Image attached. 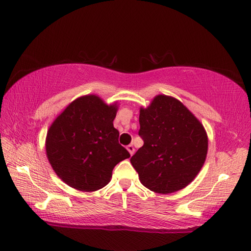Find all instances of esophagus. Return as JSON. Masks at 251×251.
I'll return each instance as SVG.
<instances>
[{
	"mask_svg": "<svg viewBox=\"0 0 251 251\" xmlns=\"http://www.w3.org/2000/svg\"><path fill=\"white\" fill-rule=\"evenodd\" d=\"M126 148H127V151H128V152H129L130 155H133V154H134V151H135V148H134V146H133V145H131V144H130V145L127 146Z\"/></svg>",
	"mask_w": 251,
	"mask_h": 251,
	"instance_id": "obj_1",
	"label": "esophagus"
}]
</instances>
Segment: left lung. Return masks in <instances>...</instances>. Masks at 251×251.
<instances>
[{
  "instance_id": "8db88e82",
  "label": "left lung",
  "mask_w": 251,
  "mask_h": 251,
  "mask_svg": "<svg viewBox=\"0 0 251 251\" xmlns=\"http://www.w3.org/2000/svg\"><path fill=\"white\" fill-rule=\"evenodd\" d=\"M144 145L130 158L146 188L171 194L185 188L206 160L208 137L196 116L180 100L157 95L139 110Z\"/></svg>"
}]
</instances>
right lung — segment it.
Returning <instances> with one entry per match:
<instances>
[{
  "mask_svg": "<svg viewBox=\"0 0 251 251\" xmlns=\"http://www.w3.org/2000/svg\"><path fill=\"white\" fill-rule=\"evenodd\" d=\"M117 104L97 95L72 101L55 118L46 135V156L61 179L82 192H95L110 181L114 167L129 152L118 144L113 125Z\"/></svg>",
  "mask_w": 251,
  "mask_h": 251,
  "instance_id": "right-lung-1",
  "label": "right lung"
}]
</instances>
